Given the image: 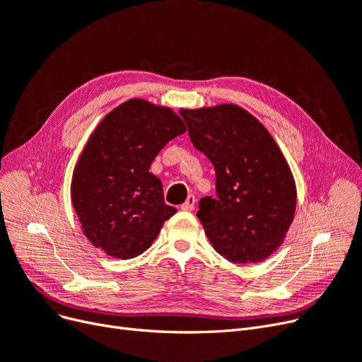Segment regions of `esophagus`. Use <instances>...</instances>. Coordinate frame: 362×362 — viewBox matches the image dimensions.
I'll return each instance as SVG.
<instances>
[{
    "label": "esophagus",
    "mask_w": 362,
    "mask_h": 362,
    "mask_svg": "<svg viewBox=\"0 0 362 362\" xmlns=\"http://www.w3.org/2000/svg\"><path fill=\"white\" fill-rule=\"evenodd\" d=\"M195 203H197V198L194 195H189L188 198H186V202L180 206V209L186 210V211H192L195 209Z\"/></svg>",
    "instance_id": "34e87169"
}]
</instances>
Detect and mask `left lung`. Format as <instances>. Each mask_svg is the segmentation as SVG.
I'll use <instances>...</instances> for the list:
<instances>
[{
	"label": "left lung",
	"instance_id": "left-lung-1",
	"mask_svg": "<svg viewBox=\"0 0 362 362\" xmlns=\"http://www.w3.org/2000/svg\"><path fill=\"white\" fill-rule=\"evenodd\" d=\"M189 137L216 171L218 198L197 216L225 259L255 264L280 247L297 206L296 180L272 134L235 104L182 109Z\"/></svg>",
	"mask_w": 362,
	"mask_h": 362
}]
</instances>
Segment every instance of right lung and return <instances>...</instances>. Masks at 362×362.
Listing matches in <instances>:
<instances>
[{
  "mask_svg": "<svg viewBox=\"0 0 362 362\" xmlns=\"http://www.w3.org/2000/svg\"><path fill=\"white\" fill-rule=\"evenodd\" d=\"M186 131L168 107L131 98L90 134L71 180V203L89 242L109 257L136 258L167 219L160 180L149 171L163 147Z\"/></svg>",
  "mask_w": 362,
  "mask_h": 362,
  "instance_id": "obj_1",
  "label": "right lung"
}]
</instances>
